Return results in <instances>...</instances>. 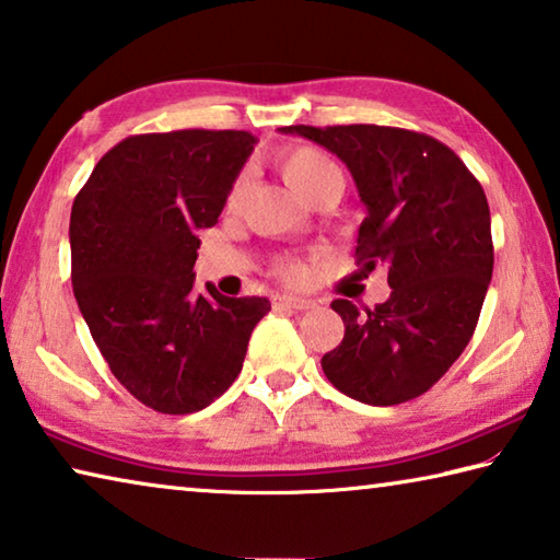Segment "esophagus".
Returning a JSON list of instances; mask_svg holds the SVG:
<instances>
[{"instance_id": "1", "label": "esophagus", "mask_w": 560, "mask_h": 560, "mask_svg": "<svg viewBox=\"0 0 560 560\" xmlns=\"http://www.w3.org/2000/svg\"><path fill=\"white\" fill-rule=\"evenodd\" d=\"M273 308H293V311H306L314 308V301L303 296H273Z\"/></svg>"}]
</instances>
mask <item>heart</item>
Returning <instances> with one entry per match:
<instances>
[{
	"label": "heart",
	"mask_w": 560,
	"mask_h": 560,
	"mask_svg": "<svg viewBox=\"0 0 560 560\" xmlns=\"http://www.w3.org/2000/svg\"><path fill=\"white\" fill-rule=\"evenodd\" d=\"M279 170L287 183L296 189V192L308 200L311 195H316L318 189L336 185L343 189V170L338 167V163L328 153L311 145H299L287 150L279 158ZM242 179L232 187V200L242 195ZM273 273L281 281L287 283H299L306 277V261L299 257H279L277 264H273Z\"/></svg>",
	"instance_id": "heart-1"
}]
</instances>
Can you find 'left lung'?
Segmentation results:
<instances>
[{
  "label": "left lung",
  "instance_id": "1",
  "mask_svg": "<svg viewBox=\"0 0 560 560\" xmlns=\"http://www.w3.org/2000/svg\"><path fill=\"white\" fill-rule=\"evenodd\" d=\"M343 160L368 217L355 259L385 264L390 299L360 311L336 299L346 336L320 368L365 405H400L428 393L477 328L491 271V217L479 179L424 132L387 126H287Z\"/></svg>",
  "mask_w": 560,
  "mask_h": 560
}]
</instances>
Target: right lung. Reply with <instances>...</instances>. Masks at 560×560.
Returning <instances> with one entry per match:
<instances>
[{"label":"right lung","mask_w":560,"mask_h":560,"mask_svg":"<svg viewBox=\"0 0 560 560\" xmlns=\"http://www.w3.org/2000/svg\"><path fill=\"white\" fill-rule=\"evenodd\" d=\"M257 138L246 130L130 136L71 207V283L110 373L155 412L214 402L271 303L195 291L197 232L217 224Z\"/></svg>","instance_id":"obj_1"}]
</instances>
